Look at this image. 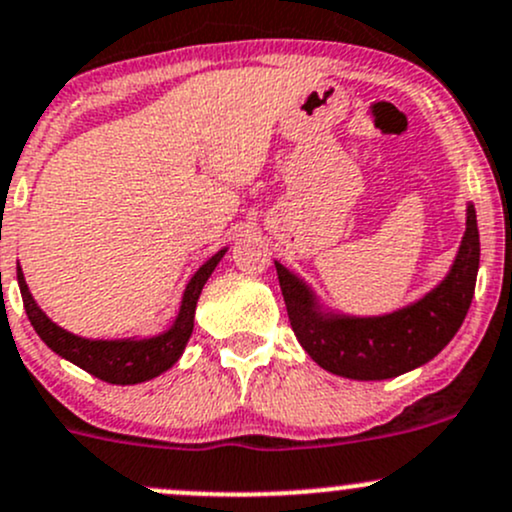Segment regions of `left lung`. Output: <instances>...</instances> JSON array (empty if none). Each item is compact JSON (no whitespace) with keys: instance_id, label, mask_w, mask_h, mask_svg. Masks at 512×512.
<instances>
[{"instance_id":"obj_1","label":"left lung","mask_w":512,"mask_h":512,"mask_svg":"<svg viewBox=\"0 0 512 512\" xmlns=\"http://www.w3.org/2000/svg\"><path fill=\"white\" fill-rule=\"evenodd\" d=\"M481 242L476 208L466 206V233L449 274L422 299L383 316L326 311L314 289L274 262L289 324L306 353L333 375L387 380L429 363L456 336L476 289Z\"/></svg>"}]
</instances>
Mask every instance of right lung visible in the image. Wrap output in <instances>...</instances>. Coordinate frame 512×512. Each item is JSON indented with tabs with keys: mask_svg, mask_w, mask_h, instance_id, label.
<instances>
[{
	"mask_svg": "<svg viewBox=\"0 0 512 512\" xmlns=\"http://www.w3.org/2000/svg\"><path fill=\"white\" fill-rule=\"evenodd\" d=\"M225 252H228V247L218 250L198 267L191 282L186 284L174 324L166 328L164 333H159V336L149 338H115V341H102V338L75 336V333L66 331V328L53 324L43 314L41 306L31 297L29 284H26L21 267H16V282H19L21 299H24V309L31 326H34L41 341L53 353L71 360L73 365L83 368L85 373L95 375V378L105 380V383L137 385L166 373L181 358L188 338L193 333V316H196V304L203 292V284L208 282V277L218 267V262L223 260Z\"/></svg>",
	"mask_w": 512,
	"mask_h": 512,
	"instance_id": "1",
	"label": "right lung"
}]
</instances>
